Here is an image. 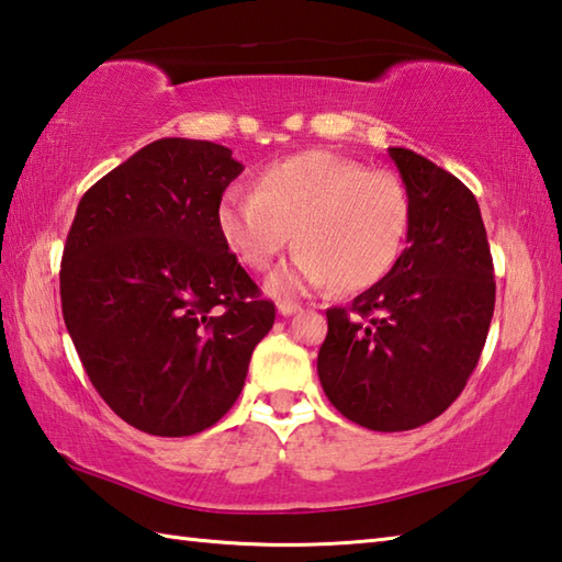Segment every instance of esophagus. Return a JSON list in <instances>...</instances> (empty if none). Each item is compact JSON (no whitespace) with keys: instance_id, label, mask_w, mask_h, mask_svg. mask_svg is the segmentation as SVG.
Returning a JSON list of instances; mask_svg holds the SVG:
<instances>
[{"instance_id":"1","label":"esophagus","mask_w":562,"mask_h":562,"mask_svg":"<svg viewBox=\"0 0 562 562\" xmlns=\"http://www.w3.org/2000/svg\"><path fill=\"white\" fill-rule=\"evenodd\" d=\"M276 311H279L281 316H293V313L301 311V306H299V303H293V301H279V303H276Z\"/></svg>"}]
</instances>
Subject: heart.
<instances>
[{
  "instance_id": "b5f03b06",
  "label": "heart",
  "mask_w": 562,
  "mask_h": 562,
  "mask_svg": "<svg viewBox=\"0 0 562 562\" xmlns=\"http://www.w3.org/2000/svg\"><path fill=\"white\" fill-rule=\"evenodd\" d=\"M216 226L251 269H266L293 234L296 254L269 276L276 296L330 283L362 291L395 266L409 229V196L392 172L333 150H306L263 167L256 192H226Z\"/></svg>"
}]
</instances>
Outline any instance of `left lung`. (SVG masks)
I'll use <instances>...</instances> for the list:
<instances>
[{
    "label": "left lung",
    "instance_id": "left-lung-1",
    "mask_svg": "<svg viewBox=\"0 0 562 562\" xmlns=\"http://www.w3.org/2000/svg\"><path fill=\"white\" fill-rule=\"evenodd\" d=\"M387 153L409 196L407 249L350 311L326 313L318 378L342 417L407 431L461 395L484 350L496 283L469 187L405 147Z\"/></svg>",
    "mask_w": 562,
    "mask_h": 562
}]
</instances>
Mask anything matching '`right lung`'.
<instances>
[{
    "label": "right lung",
    "instance_id": "1",
    "mask_svg": "<svg viewBox=\"0 0 562 562\" xmlns=\"http://www.w3.org/2000/svg\"><path fill=\"white\" fill-rule=\"evenodd\" d=\"M244 165L162 137L88 190L61 259V308L86 375L127 425L190 437L239 397L276 308L216 226Z\"/></svg>",
    "mask_w": 562,
    "mask_h": 562
}]
</instances>
